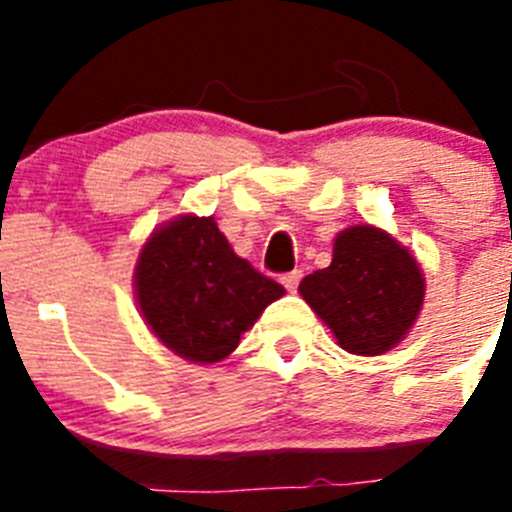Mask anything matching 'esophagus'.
<instances>
[{
	"label": "esophagus",
	"mask_w": 512,
	"mask_h": 512,
	"mask_svg": "<svg viewBox=\"0 0 512 512\" xmlns=\"http://www.w3.org/2000/svg\"><path fill=\"white\" fill-rule=\"evenodd\" d=\"M300 279H302V271H287V274H282V284L289 289V292H297V287H300Z\"/></svg>",
	"instance_id": "esophagus-1"
}]
</instances>
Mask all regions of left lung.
I'll use <instances>...</instances> for the list:
<instances>
[{
    "label": "left lung",
    "instance_id": "1",
    "mask_svg": "<svg viewBox=\"0 0 512 512\" xmlns=\"http://www.w3.org/2000/svg\"><path fill=\"white\" fill-rule=\"evenodd\" d=\"M300 292L341 348L377 356L400 343L415 323L425 282L418 261L395 238L356 225L338 235L330 266L307 274Z\"/></svg>",
    "mask_w": 512,
    "mask_h": 512
}]
</instances>
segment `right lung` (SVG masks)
<instances>
[{"label": "right lung", "instance_id": "1", "mask_svg": "<svg viewBox=\"0 0 512 512\" xmlns=\"http://www.w3.org/2000/svg\"><path fill=\"white\" fill-rule=\"evenodd\" d=\"M135 292L146 323L174 354L212 364L233 354L284 287L235 256L212 217L184 215L151 235Z\"/></svg>", "mask_w": 512, "mask_h": 512}]
</instances>
